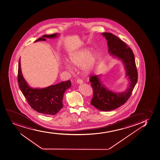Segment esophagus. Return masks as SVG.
<instances>
[{"label":"esophagus","mask_w":160,"mask_h":160,"mask_svg":"<svg viewBox=\"0 0 160 160\" xmlns=\"http://www.w3.org/2000/svg\"><path fill=\"white\" fill-rule=\"evenodd\" d=\"M77 82L78 83H79V84H81V83H83V81L82 80H81V79H78Z\"/></svg>","instance_id":"34e87169"}]
</instances>
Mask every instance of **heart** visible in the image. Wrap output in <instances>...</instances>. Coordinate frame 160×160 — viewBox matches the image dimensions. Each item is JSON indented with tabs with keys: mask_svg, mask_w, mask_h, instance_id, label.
Wrapping results in <instances>:
<instances>
[{
	"mask_svg": "<svg viewBox=\"0 0 160 160\" xmlns=\"http://www.w3.org/2000/svg\"><path fill=\"white\" fill-rule=\"evenodd\" d=\"M98 55L96 52L92 53L90 48H84L71 54L69 57V62L74 67L81 65V71L84 74H89L96 67L98 62ZM68 62L65 63L67 67H71Z\"/></svg>",
	"mask_w": 160,
	"mask_h": 160,
	"instance_id": "b5f03b06",
	"label": "heart"
}]
</instances>
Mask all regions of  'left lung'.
<instances>
[{
	"label": "left lung",
	"instance_id": "1",
	"mask_svg": "<svg viewBox=\"0 0 160 160\" xmlns=\"http://www.w3.org/2000/svg\"><path fill=\"white\" fill-rule=\"evenodd\" d=\"M102 35L107 40L109 53L123 62L126 76L129 81V86L125 91L115 92L105 87L99 79V75L90 76L89 81L93 93L91 104L99 110L107 112L114 110L127 102L138 81V73L132 49L112 33H102Z\"/></svg>",
	"mask_w": 160,
	"mask_h": 160
}]
</instances>
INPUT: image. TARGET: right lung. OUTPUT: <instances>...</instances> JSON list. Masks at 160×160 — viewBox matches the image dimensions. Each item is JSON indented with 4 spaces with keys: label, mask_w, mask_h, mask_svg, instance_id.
I'll return each instance as SVG.
<instances>
[{
    "label": "right lung",
    "mask_w": 160,
    "mask_h": 160,
    "mask_svg": "<svg viewBox=\"0 0 160 160\" xmlns=\"http://www.w3.org/2000/svg\"><path fill=\"white\" fill-rule=\"evenodd\" d=\"M58 35L57 33L44 35L35 42L46 41L45 38H56ZM18 82L22 92L30 106L39 113L50 115H55L62 108L64 93L71 86L70 80H68L43 89L31 88L22 76L20 59L18 69Z\"/></svg>",
    "instance_id": "obj_1"
}]
</instances>
